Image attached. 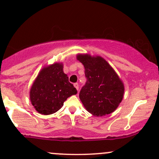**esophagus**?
I'll return each instance as SVG.
<instances>
[{"label": "esophagus", "instance_id": "1", "mask_svg": "<svg viewBox=\"0 0 159 159\" xmlns=\"http://www.w3.org/2000/svg\"><path fill=\"white\" fill-rule=\"evenodd\" d=\"M74 86H75V89H76L78 91V89H79V85H78V83H75V84H74Z\"/></svg>", "mask_w": 159, "mask_h": 159}]
</instances>
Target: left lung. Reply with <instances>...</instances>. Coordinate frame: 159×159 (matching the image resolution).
Masks as SVG:
<instances>
[{
  "instance_id": "8db88e82",
  "label": "left lung",
  "mask_w": 159,
  "mask_h": 159,
  "mask_svg": "<svg viewBox=\"0 0 159 159\" xmlns=\"http://www.w3.org/2000/svg\"><path fill=\"white\" fill-rule=\"evenodd\" d=\"M87 78L79 93L80 100L88 111L94 116L112 113L122 101L124 84L115 70L103 57L78 54Z\"/></svg>"
}]
</instances>
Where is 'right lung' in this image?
<instances>
[{
    "label": "right lung",
    "instance_id": "add662e5",
    "mask_svg": "<svg viewBox=\"0 0 159 159\" xmlns=\"http://www.w3.org/2000/svg\"><path fill=\"white\" fill-rule=\"evenodd\" d=\"M77 94L63 71V64L54 63L39 72L30 91V99L37 111L51 115L57 111L68 98Z\"/></svg>",
    "mask_w": 159,
    "mask_h": 159
}]
</instances>
